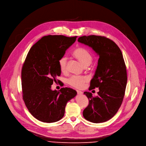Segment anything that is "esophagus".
<instances>
[{
  "label": "esophagus",
  "mask_w": 146,
  "mask_h": 146,
  "mask_svg": "<svg viewBox=\"0 0 146 146\" xmlns=\"http://www.w3.org/2000/svg\"><path fill=\"white\" fill-rule=\"evenodd\" d=\"M77 94L78 95H82L83 94V92L81 91H79V90H77Z\"/></svg>",
  "instance_id": "obj_1"
}]
</instances>
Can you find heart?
<instances>
[{
	"mask_svg": "<svg viewBox=\"0 0 146 146\" xmlns=\"http://www.w3.org/2000/svg\"><path fill=\"white\" fill-rule=\"evenodd\" d=\"M73 56L84 68H87L90 66L93 60L92 55L87 50L83 48L76 49L73 52ZM67 63L68 58L66 56H63L59 59L58 63L62 72L66 71ZM88 81V78L86 76H72L68 80V83L75 88H82Z\"/></svg>",
	"mask_w": 146,
	"mask_h": 146,
	"instance_id": "obj_1",
	"label": "heart"
}]
</instances>
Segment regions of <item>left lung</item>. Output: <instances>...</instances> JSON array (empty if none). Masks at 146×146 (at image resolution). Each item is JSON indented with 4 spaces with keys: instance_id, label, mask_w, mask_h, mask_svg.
I'll return each instance as SVG.
<instances>
[{
    "instance_id": "obj_1",
    "label": "left lung",
    "mask_w": 146,
    "mask_h": 146,
    "mask_svg": "<svg viewBox=\"0 0 146 146\" xmlns=\"http://www.w3.org/2000/svg\"><path fill=\"white\" fill-rule=\"evenodd\" d=\"M78 42L91 48L99 56L90 90L99 88L98 96L90 92L84 94L89 104L83 112L86 120L102 123L111 119L122 103L127 84V73L122 52L111 39L101 36H83Z\"/></svg>"
}]
</instances>
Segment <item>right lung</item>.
I'll return each mask as SVG.
<instances>
[{
  "label": "right lung",
  "mask_w": 146,
  "mask_h": 146,
  "mask_svg": "<svg viewBox=\"0 0 146 146\" xmlns=\"http://www.w3.org/2000/svg\"><path fill=\"white\" fill-rule=\"evenodd\" d=\"M77 36H43L30 49L21 71L23 98L31 114L38 120L53 123L63 117L67 102L76 97L70 88L52 90L61 71L58 61Z\"/></svg>",
  "instance_id": "1"
}]
</instances>
